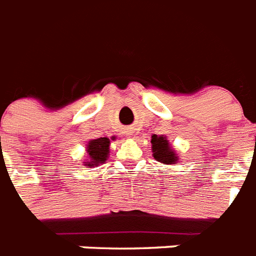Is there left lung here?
<instances>
[{"instance_id":"1","label":"left lung","mask_w":256,"mask_h":256,"mask_svg":"<svg viewBox=\"0 0 256 256\" xmlns=\"http://www.w3.org/2000/svg\"><path fill=\"white\" fill-rule=\"evenodd\" d=\"M152 152L156 161L161 162L164 164H172L178 161V156L175 154L174 149L171 148L170 142L168 141L166 136H152Z\"/></svg>"}]
</instances>
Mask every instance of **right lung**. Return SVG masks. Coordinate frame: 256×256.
Segmentation results:
<instances>
[{"mask_svg":"<svg viewBox=\"0 0 256 256\" xmlns=\"http://www.w3.org/2000/svg\"><path fill=\"white\" fill-rule=\"evenodd\" d=\"M111 140H115V137H112ZM110 144L111 141L108 137H100V138L88 141V148H86L88 161L84 162L85 166H98L106 162V160L108 158Z\"/></svg>","mask_w":256,"mask_h":256,"instance_id":"obj_1","label":"right lung"}]
</instances>
